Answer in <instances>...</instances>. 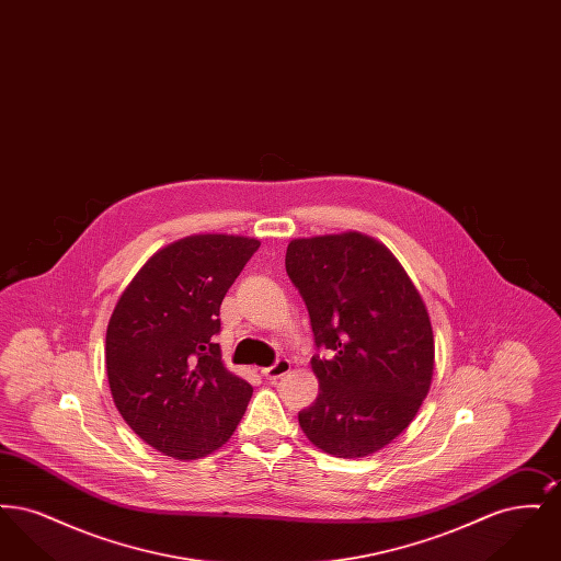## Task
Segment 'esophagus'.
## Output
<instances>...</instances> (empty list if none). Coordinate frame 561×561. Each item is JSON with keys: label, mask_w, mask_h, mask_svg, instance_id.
I'll return each mask as SVG.
<instances>
[{"label": "esophagus", "mask_w": 561, "mask_h": 561, "mask_svg": "<svg viewBox=\"0 0 561 561\" xmlns=\"http://www.w3.org/2000/svg\"><path fill=\"white\" fill-rule=\"evenodd\" d=\"M290 362L288 359H277L273 366H268V368H263L261 370V374L265 376V378H268V380H275V378H282L284 374L290 373Z\"/></svg>", "instance_id": "1"}]
</instances>
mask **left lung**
<instances>
[{"label": "left lung", "mask_w": 561, "mask_h": 561, "mask_svg": "<svg viewBox=\"0 0 561 561\" xmlns=\"http://www.w3.org/2000/svg\"><path fill=\"white\" fill-rule=\"evenodd\" d=\"M286 271L325 348L311 359L320 393L298 412L300 428L339 458L378 453L431 389L435 343L423 296L385 243L357 231L290 241Z\"/></svg>", "instance_id": "1"}]
</instances>
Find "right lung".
<instances>
[{
    "mask_svg": "<svg viewBox=\"0 0 561 561\" xmlns=\"http://www.w3.org/2000/svg\"><path fill=\"white\" fill-rule=\"evenodd\" d=\"M261 241L188 236L160 248L117 298L108 387L122 419L158 453L195 460L229 442L252 387L220 359V302Z\"/></svg>",
    "mask_w": 561,
    "mask_h": 561,
    "instance_id": "right-lung-1",
    "label": "right lung"
}]
</instances>
